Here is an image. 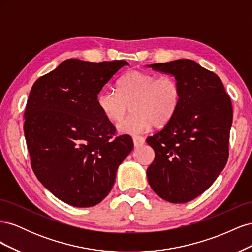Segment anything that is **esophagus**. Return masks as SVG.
Listing matches in <instances>:
<instances>
[{
	"instance_id": "esophagus-1",
	"label": "esophagus",
	"mask_w": 252,
	"mask_h": 252,
	"mask_svg": "<svg viewBox=\"0 0 252 252\" xmlns=\"http://www.w3.org/2000/svg\"><path fill=\"white\" fill-rule=\"evenodd\" d=\"M132 141H133L134 147L142 146V145L145 143V140L142 138V136H133V138H132Z\"/></svg>"
}]
</instances>
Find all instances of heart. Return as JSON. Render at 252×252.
<instances>
[{
    "instance_id": "b5f03b06",
    "label": "heart",
    "mask_w": 252,
    "mask_h": 252,
    "mask_svg": "<svg viewBox=\"0 0 252 252\" xmlns=\"http://www.w3.org/2000/svg\"><path fill=\"white\" fill-rule=\"evenodd\" d=\"M118 91L104 89L96 97V104L103 116L118 122L123 119L131 104L132 114L117 125L121 134L136 135L146 132L154 126L168 123L177 112L181 90L177 81L170 77L131 70L118 81Z\"/></svg>"
}]
</instances>
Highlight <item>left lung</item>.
<instances>
[{
  "instance_id": "left-lung-1",
  "label": "left lung",
  "mask_w": 252,
  "mask_h": 252,
  "mask_svg": "<svg viewBox=\"0 0 252 252\" xmlns=\"http://www.w3.org/2000/svg\"><path fill=\"white\" fill-rule=\"evenodd\" d=\"M170 74L181 90L179 108L149 136L155 159L147 168L152 190L170 203H187L206 191L228 159L232 105L220 79L192 60L146 65Z\"/></svg>"
}]
</instances>
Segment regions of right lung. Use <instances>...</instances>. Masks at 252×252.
I'll return each mask as SVG.
<instances>
[{
    "label": "right lung",
    "instance_id": "obj_1",
    "mask_svg": "<svg viewBox=\"0 0 252 252\" xmlns=\"http://www.w3.org/2000/svg\"><path fill=\"white\" fill-rule=\"evenodd\" d=\"M126 61L69 59L36 80L24 113L32 167L45 188L74 207L105 199L118 167L130 154V136L116 132L96 104L97 94Z\"/></svg>",
    "mask_w": 252,
    "mask_h": 252
}]
</instances>
